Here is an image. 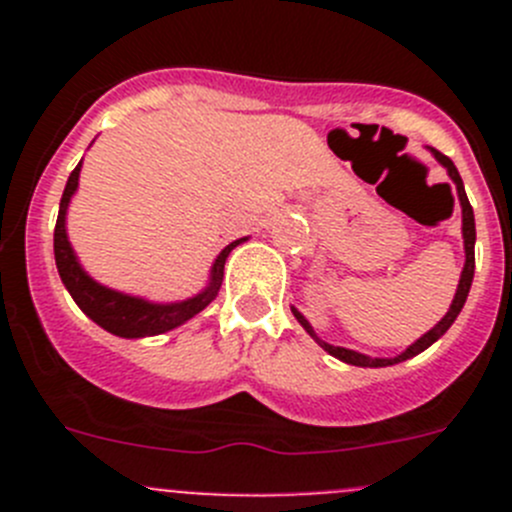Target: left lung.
<instances>
[{
  "instance_id": "left-lung-1",
  "label": "left lung",
  "mask_w": 512,
  "mask_h": 512,
  "mask_svg": "<svg viewBox=\"0 0 512 512\" xmlns=\"http://www.w3.org/2000/svg\"><path fill=\"white\" fill-rule=\"evenodd\" d=\"M431 151V156L438 160V163L446 168L448 178L453 180V185H456V193H458V203H461V218H463V250H466V262H463V272H461V280H458V287H456V294H453V302L451 307H448V312L443 314L441 322L436 324V327L428 329L423 337H418L411 347H406L404 352L396 354V356H369V354H361V352H354V349H344V347H334V344L324 342L322 337H317V332H314L312 324L307 322V317H304L302 312H299L297 307H292V314L294 319H297L299 324L304 327V332L309 334V337L314 339V342L319 344V347L324 349L327 354H332L334 359L344 361V364H352V366H369V369H381V366H394V364H401V361L411 359V356L426 352L428 347H431L433 342H438V339L443 337V334L451 329V324L456 322V317L461 314L463 304H466L468 299V292H471V282H473V272H476V218H473V208L471 203H468V195H466V188H463V180L461 175H458V168L453 165V160L448 156H443V153H438L436 148H428Z\"/></svg>"
}]
</instances>
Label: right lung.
<instances>
[{
  "instance_id": "add662e5",
  "label": "right lung",
  "mask_w": 512,
  "mask_h": 512,
  "mask_svg": "<svg viewBox=\"0 0 512 512\" xmlns=\"http://www.w3.org/2000/svg\"><path fill=\"white\" fill-rule=\"evenodd\" d=\"M79 175H81V160L74 170H71L69 180H66L64 195L59 203V218H56L54 227V257H56V270H59L61 282L69 289L74 302L79 304L81 312L89 319H94L101 329L116 334L123 339H143V337H156V334H165L170 329L180 327L195 314L203 312L215 297H218L220 285H223L225 275V260L237 245L247 240L230 242V245L220 250L215 257L213 267H210V280L208 285L200 289L198 294L188 299H178V302H151L146 297H136V294L118 292L101 282H96L84 265L76 257L74 247L69 242V232H66V213H69V203L74 193L79 190Z\"/></svg>"
}]
</instances>
